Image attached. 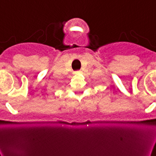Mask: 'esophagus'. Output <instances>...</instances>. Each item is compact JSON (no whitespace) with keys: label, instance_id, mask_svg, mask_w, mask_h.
Here are the masks:
<instances>
[{"label":"esophagus","instance_id":"1","mask_svg":"<svg viewBox=\"0 0 156 156\" xmlns=\"http://www.w3.org/2000/svg\"><path fill=\"white\" fill-rule=\"evenodd\" d=\"M81 71H75V74H80V73H81Z\"/></svg>","mask_w":156,"mask_h":156}]
</instances>
